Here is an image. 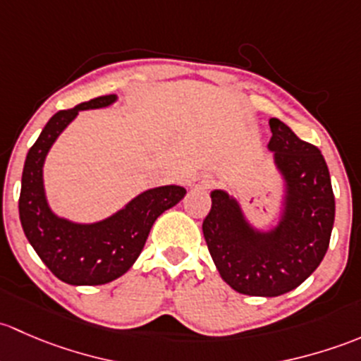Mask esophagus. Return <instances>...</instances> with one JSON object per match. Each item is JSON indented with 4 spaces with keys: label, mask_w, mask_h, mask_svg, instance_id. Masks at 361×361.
Instances as JSON below:
<instances>
[{
    "label": "esophagus",
    "mask_w": 361,
    "mask_h": 361,
    "mask_svg": "<svg viewBox=\"0 0 361 361\" xmlns=\"http://www.w3.org/2000/svg\"><path fill=\"white\" fill-rule=\"evenodd\" d=\"M214 184V179H212L208 173H196L189 179V188L192 189H208Z\"/></svg>",
    "instance_id": "esophagus-1"
}]
</instances>
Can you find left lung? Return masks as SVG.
<instances>
[{"label":"left lung","mask_w":361,"mask_h":361,"mask_svg":"<svg viewBox=\"0 0 361 361\" xmlns=\"http://www.w3.org/2000/svg\"><path fill=\"white\" fill-rule=\"evenodd\" d=\"M267 149L281 179L276 224L259 229L240 200L224 189L210 192L212 208L203 236L222 280L233 290L278 297L299 287L326 254L336 217L332 182L325 158L278 118L269 120Z\"/></svg>","instance_id":"left-lung-1"}]
</instances>
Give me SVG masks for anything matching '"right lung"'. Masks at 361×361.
I'll list each match as a JSON object with an SVG mask.
<instances>
[{
    "instance_id": "obj_1",
    "label": "right lung",
    "mask_w": 361,
    "mask_h": 361,
    "mask_svg": "<svg viewBox=\"0 0 361 361\" xmlns=\"http://www.w3.org/2000/svg\"><path fill=\"white\" fill-rule=\"evenodd\" d=\"M116 100L118 95H104L55 113L29 149L22 172L18 215L25 238L59 280L76 287L109 283L125 274L142 252L156 219L185 196V189L176 184L146 189L95 222L71 221L51 210L43 180L51 146L80 111L102 109Z\"/></svg>"
}]
</instances>
